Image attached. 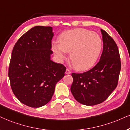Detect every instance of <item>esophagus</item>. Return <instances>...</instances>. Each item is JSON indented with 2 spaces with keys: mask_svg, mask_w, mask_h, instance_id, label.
Segmentation results:
<instances>
[{
  "mask_svg": "<svg viewBox=\"0 0 130 130\" xmlns=\"http://www.w3.org/2000/svg\"><path fill=\"white\" fill-rule=\"evenodd\" d=\"M71 71L69 70L68 68L66 69V71H65V74H71Z\"/></svg>",
  "mask_w": 130,
  "mask_h": 130,
  "instance_id": "34e87169",
  "label": "esophagus"
}]
</instances>
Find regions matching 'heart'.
<instances>
[{"label":"heart","instance_id":"heart-1","mask_svg":"<svg viewBox=\"0 0 130 130\" xmlns=\"http://www.w3.org/2000/svg\"><path fill=\"white\" fill-rule=\"evenodd\" d=\"M52 49L60 59L70 53V59L75 70L84 71L92 68L101 53L102 40L97 33L83 28L62 32L59 37V44L53 43Z\"/></svg>","mask_w":130,"mask_h":130}]
</instances>
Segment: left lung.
<instances>
[{"label": "left lung", "instance_id": "obj_1", "mask_svg": "<svg viewBox=\"0 0 130 130\" xmlns=\"http://www.w3.org/2000/svg\"><path fill=\"white\" fill-rule=\"evenodd\" d=\"M103 50L100 61L83 73H72L71 91L77 101L94 106L104 101L115 89L121 68V58L116 42L106 31L101 29Z\"/></svg>", "mask_w": 130, "mask_h": 130}]
</instances>
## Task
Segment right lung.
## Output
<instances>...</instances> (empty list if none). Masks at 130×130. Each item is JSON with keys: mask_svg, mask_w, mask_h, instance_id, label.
<instances>
[{"mask_svg": "<svg viewBox=\"0 0 130 130\" xmlns=\"http://www.w3.org/2000/svg\"><path fill=\"white\" fill-rule=\"evenodd\" d=\"M52 27L37 26L15 44L8 69L14 94L23 104L40 107L50 101L66 67L50 60Z\"/></svg>", "mask_w": 130, "mask_h": 130, "instance_id": "1", "label": "right lung"}]
</instances>
